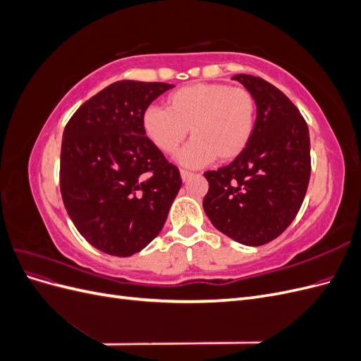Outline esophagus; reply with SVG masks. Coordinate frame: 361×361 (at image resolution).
Instances as JSON below:
<instances>
[{"instance_id":"esophagus-1","label":"esophagus","mask_w":361,"mask_h":361,"mask_svg":"<svg viewBox=\"0 0 361 361\" xmlns=\"http://www.w3.org/2000/svg\"><path fill=\"white\" fill-rule=\"evenodd\" d=\"M191 176H192V173H191V171H188V170H180V178H182V180H183V182H185V180H188Z\"/></svg>"}]
</instances>
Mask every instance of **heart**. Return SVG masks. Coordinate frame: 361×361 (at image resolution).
<instances>
[{
    "instance_id": "heart-1",
    "label": "heart",
    "mask_w": 361,
    "mask_h": 361,
    "mask_svg": "<svg viewBox=\"0 0 361 361\" xmlns=\"http://www.w3.org/2000/svg\"><path fill=\"white\" fill-rule=\"evenodd\" d=\"M167 104V108L147 106L141 128L150 143L166 155L176 154L190 129L192 140L179 155L187 167H200L215 158L233 161L253 137L257 102L245 87L191 84L173 92Z\"/></svg>"
}]
</instances>
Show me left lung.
<instances>
[{
  "mask_svg": "<svg viewBox=\"0 0 361 361\" xmlns=\"http://www.w3.org/2000/svg\"><path fill=\"white\" fill-rule=\"evenodd\" d=\"M233 80L256 97V128L241 155L204 173L203 209L221 233L257 247L280 236L300 211L310 179V137L300 110L277 87L245 73Z\"/></svg>",
  "mask_w": 361,
  "mask_h": 361,
  "instance_id": "8db88e82",
  "label": "left lung"
}]
</instances>
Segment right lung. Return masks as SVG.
<instances>
[{
    "mask_svg": "<svg viewBox=\"0 0 361 361\" xmlns=\"http://www.w3.org/2000/svg\"><path fill=\"white\" fill-rule=\"evenodd\" d=\"M171 84L117 81L71 117L63 133L60 191L78 232L126 257L158 236L182 179L141 128L146 108Z\"/></svg>",
    "mask_w": 361,
    "mask_h": 361,
    "instance_id": "1",
    "label": "right lung"
}]
</instances>
